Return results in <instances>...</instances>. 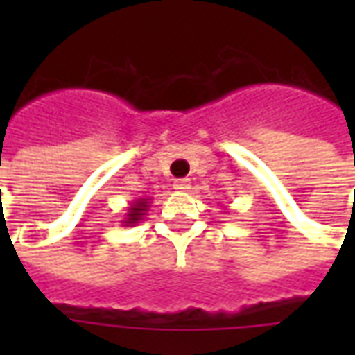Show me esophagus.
Segmentation results:
<instances>
[{
    "label": "esophagus",
    "mask_w": 355,
    "mask_h": 355,
    "mask_svg": "<svg viewBox=\"0 0 355 355\" xmlns=\"http://www.w3.org/2000/svg\"><path fill=\"white\" fill-rule=\"evenodd\" d=\"M175 190H178V192H188L190 190V180L188 178H178V180H175Z\"/></svg>",
    "instance_id": "1"
}]
</instances>
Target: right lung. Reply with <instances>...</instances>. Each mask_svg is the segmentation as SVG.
Instances as JSON below:
<instances>
[{
    "mask_svg": "<svg viewBox=\"0 0 355 355\" xmlns=\"http://www.w3.org/2000/svg\"><path fill=\"white\" fill-rule=\"evenodd\" d=\"M148 211H150V198H139L127 207V213H125V218L121 220V224L123 226H135V224L142 220V216L146 215Z\"/></svg>",
    "mask_w": 355,
    "mask_h": 355,
    "instance_id": "add662e5",
    "label": "right lung"
}]
</instances>
